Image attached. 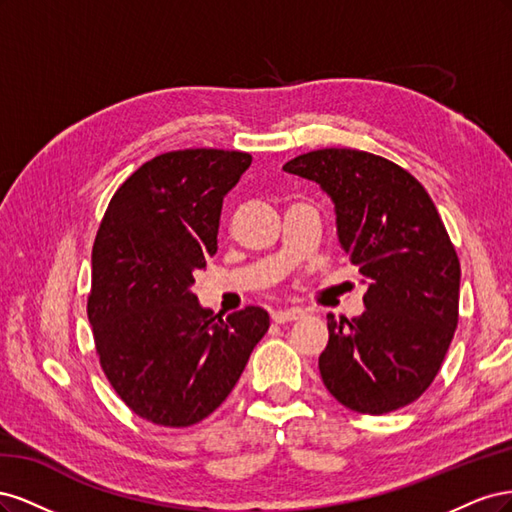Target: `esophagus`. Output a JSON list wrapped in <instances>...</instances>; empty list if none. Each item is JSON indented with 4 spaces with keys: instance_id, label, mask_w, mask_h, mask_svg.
I'll use <instances>...</instances> for the list:
<instances>
[{
    "instance_id": "obj_1",
    "label": "esophagus",
    "mask_w": 512,
    "mask_h": 512,
    "mask_svg": "<svg viewBox=\"0 0 512 512\" xmlns=\"http://www.w3.org/2000/svg\"><path fill=\"white\" fill-rule=\"evenodd\" d=\"M271 318L277 324H286V322H294V320H301L305 318V312L299 307H292V309H277V312L271 314Z\"/></svg>"
}]
</instances>
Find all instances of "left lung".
<instances>
[{
    "mask_svg": "<svg viewBox=\"0 0 512 512\" xmlns=\"http://www.w3.org/2000/svg\"><path fill=\"white\" fill-rule=\"evenodd\" d=\"M284 170L331 196L339 245L367 284L361 316H327L324 386L361 414L412 404L440 371L459 320V258L436 205L408 170L367 151H309Z\"/></svg>",
    "mask_w": 512,
    "mask_h": 512,
    "instance_id": "obj_1",
    "label": "left lung"
}]
</instances>
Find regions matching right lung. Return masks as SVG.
Returning <instances> with one entry per match:
<instances>
[{
	"label": "right lung",
	"mask_w": 512,
	"mask_h": 512,
	"mask_svg": "<svg viewBox=\"0 0 512 512\" xmlns=\"http://www.w3.org/2000/svg\"><path fill=\"white\" fill-rule=\"evenodd\" d=\"M250 164L243 151L162 153L121 183L96 235L87 316L100 365L156 425L190 427L220 408L269 331L262 307L222 318L192 292L218 252L224 196Z\"/></svg>",
	"instance_id": "1"
}]
</instances>
